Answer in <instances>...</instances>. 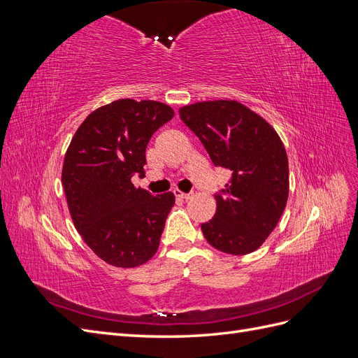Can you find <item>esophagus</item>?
I'll return each instance as SVG.
<instances>
[{
  "label": "esophagus",
  "mask_w": 358,
  "mask_h": 358,
  "mask_svg": "<svg viewBox=\"0 0 358 358\" xmlns=\"http://www.w3.org/2000/svg\"><path fill=\"white\" fill-rule=\"evenodd\" d=\"M173 192H175V196H176L178 199H182V200H188V199H191V197H192V194L182 192V191H179V189H175Z\"/></svg>",
  "instance_id": "obj_1"
}]
</instances>
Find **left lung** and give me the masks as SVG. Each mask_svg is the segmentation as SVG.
<instances>
[{"label": "left lung", "instance_id": "8db88e82", "mask_svg": "<svg viewBox=\"0 0 358 358\" xmlns=\"http://www.w3.org/2000/svg\"><path fill=\"white\" fill-rule=\"evenodd\" d=\"M182 122L196 134L215 167L231 180L215 194L216 213L201 231L231 255L254 252L275 230L288 199V158L275 129L237 101L182 107Z\"/></svg>", "mask_w": 358, "mask_h": 358}]
</instances>
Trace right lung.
I'll list each match as a JSON object with an SVG mask.
<instances>
[{
    "instance_id": "1",
    "label": "right lung",
    "mask_w": 358,
    "mask_h": 358,
    "mask_svg": "<svg viewBox=\"0 0 358 358\" xmlns=\"http://www.w3.org/2000/svg\"><path fill=\"white\" fill-rule=\"evenodd\" d=\"M175 116L158 101L124 99L100 107L78 128L66 154L62 185L76 229L106 263L136 267L159 246L173 192L134 188L143 175L146 146Z\"/></svg>"
}]
</instances>
